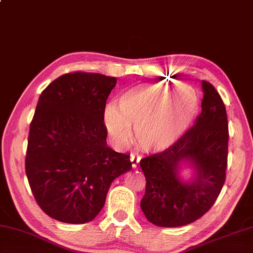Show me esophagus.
Masks as SVG:
<instances>
[{"label": "esophagus", "mask_w": 253, "mask_h": 253, "mask_svg": "<svg viewBox=\"0 0 253 253\" xmlns=\"http://www.w3.org/2000/svg\"><path fill=\"white\" fill-rule=\"evenodd\" d=\"M130 163H131V167L135 168L138 166V163H139V161H141V158H139V156H136L135 154H130Z\"/></svg>", "instance_id": "esophagus-1"}]
</instances>
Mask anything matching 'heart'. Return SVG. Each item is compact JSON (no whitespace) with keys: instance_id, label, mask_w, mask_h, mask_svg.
Masks as SVG:
<instances>
[{"instance_id":"heart-1","label":"heart","mask_w":253,"mask_h":253,"mask_svg":"<svg viewBox=\"0 0 253 253\" xmlns=\"http://www.w3.org/2000/svg\"><path fill=\"white\" fill-rule=\"evenodd\" d=\"M173 89L168 83H142L124 91L117 110L105 107L102 120L116 146L126 147L136 130L138 145L147 152H163L177 144L189 129L198 108V97L190 86Z\"/></svg>"}]
</instances>
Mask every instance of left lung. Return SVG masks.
<instances>
[{"instance_id":"1","label":"left lung","mask_w":253,"mask_h":253,"mask_svg":"<svg viewBox=\"0 0 253 253\" xmlns=\"http://www.w3.org/2000/svg\"><path fill=\"white\" fill-rule=\"evenodd\" d=\"M202 112L195 125L173 146L141 160L146 190L141 208L156 226L190 224L208 211L225 181L227 116L211 83L202 81ZM183 169L191 174L183 177Z\"/></svg>"}]
</instances>
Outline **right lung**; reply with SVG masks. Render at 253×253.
Masks as SVG:
<instances>
[{
  "instance_id": "add662e5",
  "label": "right lung",
  "mask_w": 253,
  "mask_h": 253,
  "mask_svg": "<svg viewBox=\"0 0 253 253\" xmlns=\"http://www.w3.org/2000/svg\"><path fill=\"white\" fill-rule=\"evenodd\" d=\"M114 76L64 74L40 94L26 156L39 207L63 223L84 224L105 205L111 182L131 170L129 155L107 144L102 112Z\"/></svg>"
}]
</instances>
